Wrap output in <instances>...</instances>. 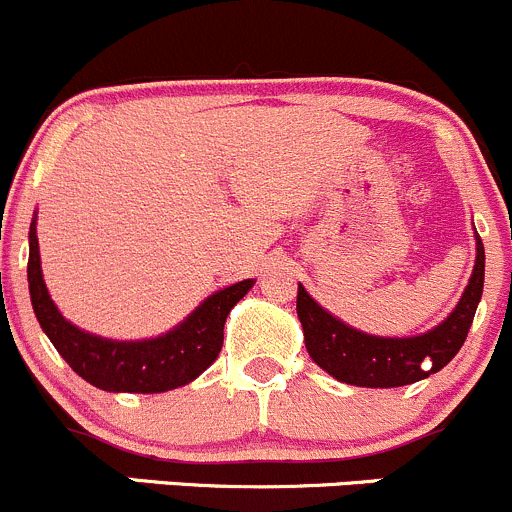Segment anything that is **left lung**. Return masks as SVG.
<instances>
[{
	"instance_id": "left-lung-1",
	"label": "left lung",
	"mask_w": 512,
	"mask_h": 512,
	"mask_svg": "<svg viewBox=\"0 0 512 512\" xmlns=\"http://www.w3.org/2000/svg\"><path fill=\"white\" fill-rule=\"evenodd\" d=\"M483 277L485 250L476 232V265L456 309L426 334L399 339L374 337V334L349 327L342 319L319 307L309 297L307 289L299 285L297 317L302 322L307 352L314 364L322 366L327 374L352 386L391 389V386H406L426 379L441 371L466 342L480 294H483ZM423 363H431L432 369L423 370Z\"/></svg>"
}]
</instances>
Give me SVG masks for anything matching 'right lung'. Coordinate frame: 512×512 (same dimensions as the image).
<instances>
[{
  "label": "right lung",
  "instance_id": "right-lung-1",
  "mask_svg": "<svg viewBox=\"0 0 512 512\" xmlns=\"http://www.w3.org/2000/svg\"><path fill=\"white\" fill-rule=\"evenodd\" d=\"M27 277L34 314L56 352L81 379L116 394H160L198 379L223 349V329L230 309L255 285V280H242L210 294L178 327L156 339L116 342L79 329L51 302L41 275L36 220L29 227Z\"/></svg>",
  "mask_w": 512,
  "mask_h": 512
}]
</instances>
